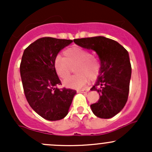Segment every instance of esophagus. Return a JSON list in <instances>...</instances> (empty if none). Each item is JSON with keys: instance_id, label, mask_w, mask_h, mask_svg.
Returning a JSON list of instances; mask_svg holds the SVG:
<instances>
[{"instance_id": "obj_1", "label": "esophagus", "mask_w": 152, "mask_h": 152, "mask_svg": "<svg viewBox=\"0 0 152 152\" xmlns=\"http://www.w3.org/2000/svg\"><path fill=\"white\" fill-rule=\"evenodd\" d=\"M89 91V89H82V90H78V93H87Z\"/></svg>"}]
</instances>
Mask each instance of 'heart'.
Returning a JSON list of instances; mask_svg holds the SVG:
<instances>
[{"instance_id": "heart-1", "label": "heart", "mask_w": 152, "mask_h": 152, "mask_svg": "<svg viewBox=\"0 0 152 152\" xmlns=\"http://www.w3.org/2000/svg\"><path fill=\"white\" fill-rule=\"evenodd\" d=\"M65 57L58 55L54 59V69L58 76L65 79L70 74L72 67H75L77 74L64 80L63 84L69 88L83 87L90 80L99 76L100 62L88 50L77 46L67 49L64 52Z\"/></svg>"}]
</instances>
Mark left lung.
Returning <instances> with one entry per match:
<instances>
[{
  "label": "left lung",
  "instance_id": "1",
  "mask_svg": "<svg viewBox=\"0 0 152 152\" xmlns=\"http://www.w3.org/2000/svg\"><path fill=\"white\" fill-rule=\"evenodd\" d=\"M73 42L96 52L101 62L96 84L90 90L99 93V101L90 105L100 118H111L120 113L128 99L132 67L129 53L121 45L104 37L76 39Z\"/></svg>",
  "mask_w": 152,
  "mask_h": 152
}]
</instances>
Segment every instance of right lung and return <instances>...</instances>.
<instances>
[{"mask_svg": "<svg viewBox=\"0 0 152 152\" xmlns=\"http://www.w3.org/2000/svg\"><path fill=\"white\" fill-rule=\"evenodd\" d=\"M73 40L42 37L25 49L20 71L24 93L30 107L48 121H59L68 113L76 91L59 89L62 85L54 69L59 52Z\"/></svg>", "mask_w": 152, "mask_h": 152, "instance_id": "1", "label": "right lung"}]
</instances>
